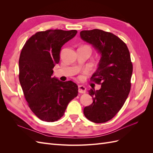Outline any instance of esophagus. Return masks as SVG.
<instances>
[{"label":"esophagus","instance_id":"esophagus-1","mask_svg":"<svg viewBox=\"0 0 153 153\" xmlns=\"http://www.w3.org/2000/svg\"><path fill=\"white\" fill-rule=\"evenodd\" d=\"M78 92L80 93H85L86 92V88L84 85H78Z\"/></svg>","mask_w":153,"mask_h":153}]
</instances>
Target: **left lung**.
<instances>
[{
	"label": "left lung",
	"mask_w": 153,
	"mask_h": 153,
	"mask_svg": "<svg viewBox=\"0 0 153 153\" xmlns=\"http://www.w3.org/2000/svg\"><path fill=\"white\" fill-rule=\"evenodd\" d=\"M81 39L91 44L100 55L98 68L91 80L100 89L88 91L93 102L84 114L89 121L103 123L112 119L126 101L131 89L133 66L126 45L117 36L100 29L82 30Z\"/></svg>",
	"instance_id": "8db88e82"
}]
</instances>
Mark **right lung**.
Segmentation results:
<instances>
[{"label":"right lung","mask_w":153,"mask_h":153,"mask_svg":"<svg viewBox=\"0 0 153 153\" xmlns=\"http://www.w3.org/2000/svg\"><path fill=\"white\" fill-rule=\"evenodd\" d=\"M76 30L36 32L26 41L19 59V80L26 101L42 121L61 118L68 103L77 96L78 86L52 76L62 46L73 38Z\"/></svg>","instance_id":"1"}]
</instances>
